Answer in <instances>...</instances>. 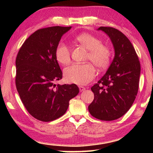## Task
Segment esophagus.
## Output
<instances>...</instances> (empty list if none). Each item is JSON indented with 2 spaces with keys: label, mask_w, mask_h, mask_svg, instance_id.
<instances>
[{
  "label": "esophagus",
  "mask_w": 153,
  "mask_h": 153,
  "mask_svg": "<svg viewBox=\"0 0 153 153\" xmlns=\"http://www.w3.org/2000/svg\"><path fill=\"white\" fill-rule=\"evenodd\" d=\"M79 91H80L81 92H82V91H85V88L83 87V86H81V85H79Z\"/></svg>",
  "instance_id": "34e87169"
}]
</instances>
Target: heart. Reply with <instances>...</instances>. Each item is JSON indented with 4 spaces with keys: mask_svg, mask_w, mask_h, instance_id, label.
Wrapping results in <instances>:
<instances>
[{
    "mask_svg": "<svg viewBox=\"0 0 153 153\" xmlns=\"http://www.w3.org/2000/svg\"><path fill=\"white\" fill-rule=\"evenodd\" d=\"M76 39L81 45L88 50L86 59L91 60L100 69H104L108 65L111 60V51L108 47L101 45V40L89 33H81L77 35ZM55 56L58 62L68 65L71 60L70 51L63 42L57 45ZM96 70L93 65L90 62L85 64H73L64 70L65 78L70 83L85 85L89 83L95 76Z\"/></svg>",
    "mask_w": 153,
    "mask_h": 153,
    "instance_id": "b5f03b06",
    "label": "heart"
}]
</instances>
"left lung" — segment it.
I'll return each instance as SVG.
<instances>
[{
    "label": "left lung",
    "mask_w": 153,
    "mask_h": 153,
    "mask_svg": "<svg viewBox=\"0 0 153 153\" xmlns=\"http://www.w3.org/2000/svg\"><path fill=\"white\" fill-rule=\"evenodd\" d=\"M97 30L109 37L115 56L106 74L91 88L94 100L88 111L95 118L111 121L126 114L134 102L141 65L133 45L122 32L112 27L101 26Z\"/></svg>",
    "instance_id": "obj_1"
}]
</instances>
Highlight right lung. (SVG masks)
Instances as JSON below:
<instances>
[{"instance_id": "right-lung-1", "label": "right lung", "mask_w": 153, "mask_h": 153, "mask_svg": "<svg viewBox=\"0 0 153 153\" xmlns=\"http://www.w3.org/2000/svg\"><path fill=\"white\" fill-rule=\"evenodd\" d=\"M72 26L39 29L26 39L16 58V87L24 105L33 117L43 122L65 114L69 101L78 95L76 84L56 85L62 72L55 50Z\"/></svg>"}]
</instances>
